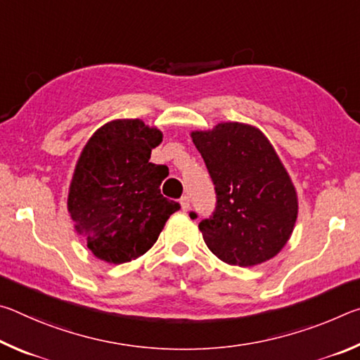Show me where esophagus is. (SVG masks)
<instances>
[{
    "label": "esophagus",
    "mask_w": 360,
    "mask_h": 360,
    "mask_svg": "<svg viewBox=\"0 0 360 360\" xmlns=\"http://www.w3.org/2000/svg\"><path fill=\"white\" fill-rule=\"evenodd\" d=\"M181 208H182V211H187L188 208H191V200H188L187 195L181 197Z\"/></svg>",
    "instance_id": "34e87169"
}]
</instances>
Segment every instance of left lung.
Here are the masks:
<instances>
[{
    "label": "left lung",
    "mask_w": 360,
    "mask_h": 360,
    "mask_svg": "<svg viewBox=\"0 0 360 360\" xmlns=\"http://www.w3.org/2000/svg\"><path fill=\"white\" fill-rule=\"evenodd\" d=\"M192 141L216 191L214 212L198 224L210 251L238 266L275 257L290 238L298 203L270 141L259 129L238 122L193 131Z\"/></svg>",
    "instance_id": "8db88e82"
}]
</instances>
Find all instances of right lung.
<instances>
[{
  "label": "right lung",
  "mask_w": 360,
  "mask_h": 360,
  "mask_svg": "<svg viewBox=\"0 0 360 360\" xmlns=\"http://www.w3.org/2000/svg\"><path fill=\"white\" fill-rule=\"evenodd\" d=\"M160 143V130L139 119H122L103 125L85 144L72 174L68 211L95 257L109 264L139 257L181 210L160 193L168 168L149 162Z\"/></svg>",
  "instance_id": "right-lung-1"
}]
</instances>
